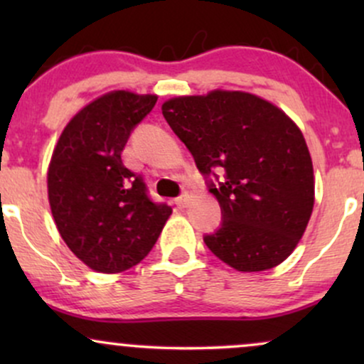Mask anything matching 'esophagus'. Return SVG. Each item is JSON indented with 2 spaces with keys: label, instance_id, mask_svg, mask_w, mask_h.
Listing matches in <instances>:
<instances>
[{
  "label": "esophagus",
  "instance_id": "esophagus-1",
  "mask_svg": "<svg viewBox=\"0 0 364 364\" xmlns=\"http://www.w3.org/2000/svg\"><path fill=\"white\" fill-rule=\"evenodd\" d=\"M190 200H191V195L183 193V195H179L176 200H174V203H176L179 208H185V207H188V203H190Z\"/></svg>",
  "mask_w": 364,
  "mask_h": 364
}]
</instances>
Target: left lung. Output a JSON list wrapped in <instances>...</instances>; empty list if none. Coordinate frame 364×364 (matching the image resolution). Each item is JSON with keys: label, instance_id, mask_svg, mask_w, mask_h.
<instances>
[{"label": "left lung", "instance_id": "left-lung-1", "mask_svg": "<svg viewBox=\"0 0 364 364\" xmlns=\"http://www.w3.org/2000/svg\"><path fill=\"white\" fill-rule=\"evenodd\" d=\"M162 114L219 200L223 223L203 236L208 250L240 272L286 260L315 202L310 152L289 116L257 95L228 90L174 97Z\"/></svg>", "mask_w": 364, "mask_h": 364}]
</instances>
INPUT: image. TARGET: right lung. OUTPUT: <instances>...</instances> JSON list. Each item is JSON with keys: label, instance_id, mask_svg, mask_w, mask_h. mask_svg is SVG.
Listing matches in <instances>:
<instances>
[{"label": "right lung", "instance_id": "1", "mask_svg": "<svg viewBox=\"0 0 364 364\" xmlns=\"http://www.w3.org/2000/svg\"><path fill=\"white\" fill-rule=\"evenodd\" d=\"M156 95L116 90L95 99L63 129L48 171L49 205L68 248L90 269H132L156 245L173 212L154 202L121 152Z\"/></svg>", "mask_w": 364, "mask_h": 364}]
</instances>
